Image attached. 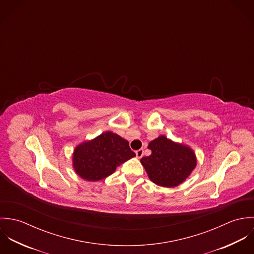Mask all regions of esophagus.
<instances>
[{"label": "esophagus", "mask_w": 254, "mask_h": 254, "mask_svg": "<svg viewBox=\"0 0 254 254\" xmlns=\"http://www.w3.org/2000/svg\"><path fill=\"white\" fill-rule=\"evenodd\" d=\"M143 155H144V149H143V148H140V149H138V150L136 151V156H137V158H141Z\"/></svg>", "instance_id": "obj_1"}]
</instances>
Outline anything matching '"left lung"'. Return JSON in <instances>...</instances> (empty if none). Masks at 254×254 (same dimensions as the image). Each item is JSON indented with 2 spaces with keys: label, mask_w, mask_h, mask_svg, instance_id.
Here are the masks:
<instances>
[{
  "label": "left lung",
  "mask_w": 254,
  "mask_h": 254,
  "mask_svg": "<svg viewBox=\"0 0 254 254\" xmlns=\"http://www.w3.org/2000/svg\"><path fill=\"white\" fill-rule=\"evenodd\" d=\"M149 156L141 159L149 180L164 188L179 186L196 166V156L189 145L173 142L164 135L149 142Z\"/></svg>",
  "instance_id": "8db88e82"
}]
</instances>
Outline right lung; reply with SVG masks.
Listing matches in <instances>:
<instances>
[{"mask_svg": "<svg viewBox=\"0 0 254 254\" xmlns=\"http://www.w3.org/2000/svg\"><path fill=\"white\" fill-rule=\"evenodd\" d=\"M136 156L129 142L107 131L93 140L77 145L72 165L76 174L86 181L97 182L111 175L123 162Z\"/></svg>", "mask_w": 254, "mask_h": 254, "instance_id": "right-lung-1", "label": "right lung"}]
</instances>
